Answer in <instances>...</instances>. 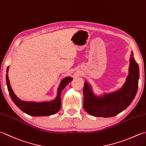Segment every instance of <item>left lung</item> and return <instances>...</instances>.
Here are the masks:
<instances>
[{"label":"left lung","mask_w":146,"mask_h":146,"mask_svg":"<svg viewBox=\"0 0 146 146\" xmlns=\"http://www.w3.org/2000/svg\"><path fill=\"white\" fill-rule=\"evenodd\" d=\"M131 52L128 75L123 85L116 91L98 96L94 93L92 85L85 82L84 108L88 114L97 117L115 116L124 111L132 102L138 89L139 68Z\"/></svg>","instance_id":"left-lung-1"}]
</instances>
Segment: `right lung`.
I'll return each mask as SVG.
<instances>
[{
    "label": "right lung",
    "mask_w": 146,
    "mask_h": 146,
    "mask_svg": "<svg viewBox=\"0 0 146 146\" xmlns=\"http://www.w3.org/2000/svg\"><path fill=\"white\" fill-rule=\"evenodd\" d=\"M9 68V66L7 67L6 71V83L8 91L14 103L20 110L27 115L33 116H50L58 112L61 106V95L62 91L68 83L72 81L73 78H71V76H67L62 80L58 88V94H57L56 98L53 101L44 102L25 101L19 99L14 93L11 88L8 77Z\"/></svg>",
    "instance_id": "right-lung-1"
}]
</instances>
